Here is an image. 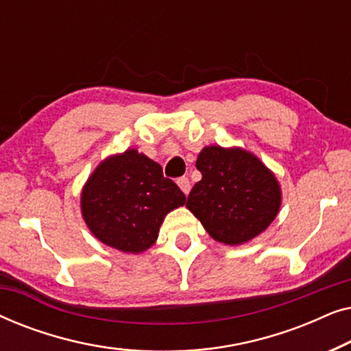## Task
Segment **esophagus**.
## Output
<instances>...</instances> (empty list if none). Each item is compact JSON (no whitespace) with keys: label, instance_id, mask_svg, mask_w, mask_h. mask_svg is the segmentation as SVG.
<instances>
[{"label":"esophagus","instance_id":"esophagus-1","mask_svg":"<svg viewBox=\"0 0 351 351\" xmlns=\"http://www.w3.org/2000/svg\"><path fill=\"white\" fill-rule=\"evenodd\" d=\"M177 185L180 186V190L184 191L185 195L190 193V180H189V177H179V179H177Z\"/></svg>","mask_w":351,"mask_h":351}]
</instances>
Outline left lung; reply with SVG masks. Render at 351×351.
I'll return each instance as SVG.
<instances>
[{"mask_svg":"<svg viewBox=\"0 0 351 351\" xmlns=\"http://www.w3.org/2000/svg\"><path fill=\"white\" fill-rule=\"evenodd\" d=\"M203 179L186 208L215 241L237 246L262 233L276 217L281 190L275 176L251 153L206 147L196 160Z\"/></svg>","mask_w":351,"mask_h":351,"instance_id":"8db88e82","label":"left lung"}]
</instances>
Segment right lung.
Returning a JSON list of instances; mask_svg holds the SVG:
<instances>
[{"label":"right lung","instance_id":"1","mask_svg":"<svg viewBox=\"0 0 351 351\" xmlns=\"http://www.w3.org/2000/svg\"><path fill=\"white\" fill-rule=\"evenodd\" d=\"M185 195L158 162L137 150L104 161L81 195V210L94 237L118 251L137 254L156 241L166 214Z\"/></svg>","mask_w":351,"mask_h":351}]
</instances>
